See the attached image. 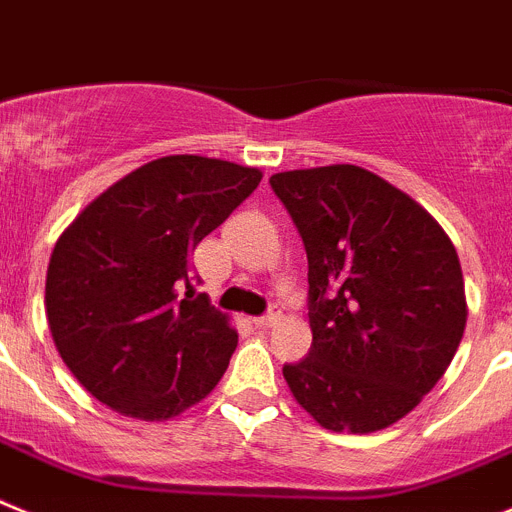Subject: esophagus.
<instances>
[{
  "instance_id": "esophagus-1",
  "label": "esophagus",
  "mask_w": 512,
  "mask_h": 512,
  "mask_svg": "<svg viewBox=\"0 0 512 512\" xmlns=\"http://www.w3.org/2000/svg\"><path fill=\"white\" fill-rule=\"evenodd\" d=\"M278 321H280V311H278V308H270L265 316H257L255 326H257V329H270V326H275Z\"/></svg>"
}]
</instances>
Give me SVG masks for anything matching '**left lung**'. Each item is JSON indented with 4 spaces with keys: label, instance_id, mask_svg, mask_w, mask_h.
Listing matches in <instances>:
<instances>
[{
    "label": "left lung",
    "instance_id": "left-lung-1",
    "mask_svg": "<svg viewBox=\"0 0 512 512\" xmlns=\"http://www.w3.org/2000/svg\"><path fill=\"white\" fill-rule=\"evenodd\" d=\"M308 257L306 359L283 377L329 431L372 434L411 413L457 354L462 265L421 204L357 165L270 178Z\"/></svg>",
    "mask_w": 512,
    "mask_h": 512
}]
</instances>
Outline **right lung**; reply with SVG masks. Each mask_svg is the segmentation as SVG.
<instances>
[{"label": "right lung", "instance_id": "obj_1", "mask_svg": "<svg viewBox=\"0 0 512 512\" xmlns=\"http://www.w3.org/2000/svg\"><path fill=\"white\" fill-rule=\"evenodd\" d=\"M260 178L229 160L158 158L91 201L55 242L50 334L73 377L112 411L165 421L222 380L237 331L193 288L191 252Z\"/></svg>", "mask_w": 512, "mask_h": 512}]
</instances>
